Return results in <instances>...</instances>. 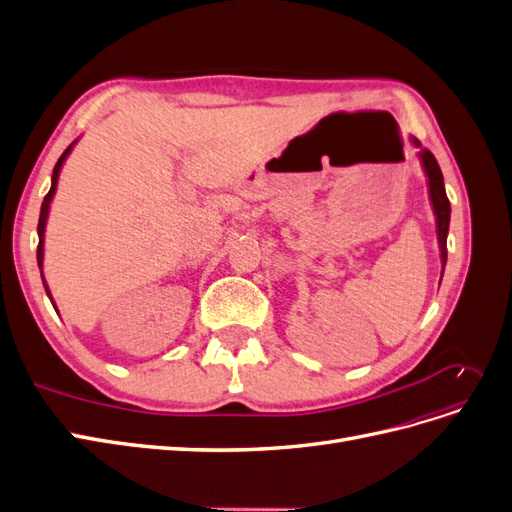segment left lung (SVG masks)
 Returning <instances> with one entry per match:
<instances>
[{
    "label": "left lung",
    "mask_w": 512,
    "mask_h": 512,
    "mask_svg": "<svg viewBox=\"0 0 512 512\" xmlns=\"http://www.w3.org/2000/svg\"><path fill=\"white\" fill-rule=\"evenodd\" d=\"M410 141L418 149V160H421L423 173L427 177V192H429V203H431L433 215H436L440 262H442V273H444V267H446V237H448V224H451V203H448V198H446L442 170H440L436 158H433V153L429 149L421 147V141H418V138L410 136Z\"/></svg>",
    "instance_id": "8db88e82"
}]
</instances>
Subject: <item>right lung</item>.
<instances>
[{
  "mask_svg": "<svg viewBox=\"0 0 512 512\" xmlns=\"http://www.w3.org/2000/svg\"><path fill=\"white\" fill-rule=\"evenodd\" d=\"M79 143V138H76V141L61 153V158L57 160V164H55V168H53V177H51V190H49V194L44 196V200H42V207H40V220H38V267L42 269V262H44V232H46V220H49V211H51V203H53V196H55V190H57V181H59V173H61V166H64V162H66V158L70 156L72 153V149H74V145ZM42 284H44V290H46V294H49V299H51V303H53V307L57 309V305H55V301H53V297H51V290H49V286H46V280H44V273H42Z\"/></svg>",
  "mask_w": 512,
  "mask_h": 512,
  "instance_id": "right-lung-1",
  "label": "right lung"
}]
</instances>
